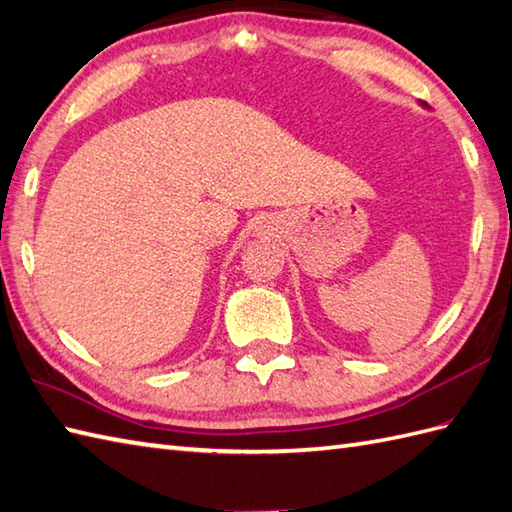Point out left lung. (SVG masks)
I'll list each match as a JSON object with an SVG mask.
<instances>
[{"mask_svg": "<svg viewBox=\"0 0 512 512\" xmlns=\"http://www.w3.org/2000/svg\"><path fill=\"white\" fill-rule=\"evenodd\" d=\"M423 106H426V104H423Z\"/></svg>", "mask_w": 512, "mask_h": 512, "instance_id": "left-lung-1", "label": "left lung"}]
</instances>
